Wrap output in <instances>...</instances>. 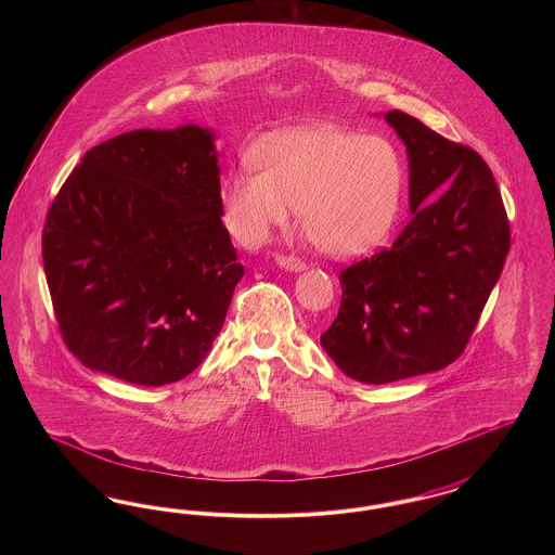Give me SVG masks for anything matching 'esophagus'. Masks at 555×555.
Masks as SVG:
<instances>
[{
	"mask_svg": "<svg viewBox=\"0 0 555 555\" xmlns=\"http://www.w3.org/2000/svg\"><path fill=\"white\" fill-rule=\"evenodd\" d=\"M274 262L281 266V268L289 270V272H299V270L306 268L304 260H299L297 256H285V254H276V256H274Z\"/></svg>",
	"mask_w": 555,
	"mask_h": 555,
	"instance_id": "1",
	"label": "esophagus"
}]
</instances>
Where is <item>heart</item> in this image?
<instances>
[{
    "label": "heart",
    "mask_w": 555,
    "mask_h": 555,
    "mask_svg": "<svg viewBox=\"0 0 555 555\" xmlns=\"http://www.w3.org/2000/svg\"><path fill=\"white\" fill-rule=\"evenodd\" d=\"M256 170L222 185L224 220L243 243H258L295 206L299 224L331 256L376 247L396 222L405 168L387 134L333 125L276 132L256 150Z\"/></svg>",
    "instance_id": "obj_1"
}]
</instances>
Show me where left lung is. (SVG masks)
<instances>
[{
    "mask_svg": "<svg viewBox=\"0 0 555 555\" xmlns=\"http://www.w3.org/2000/svg\"><path fill=\"white\" fill-rule=\"evenodd\" d=\"M385 120L408 150L412 220L389 249L341 270L339 314L320 335L333 362L369 385L455 362L509 251L487 162L401 109Z\"/></svg>",
    "mask_w": 555,
    "mask_h": 555,
    "instance_id": "8db88e82",
    "label": "left lung"
}]
</instances>
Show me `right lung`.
I'll list each match as a JSON object with an SVG mask.
<instances>
[{"instance_id": "1", "label": "right lung", "mask_w": 555, "mask_h": 555, "mask_svg": "<svg viewBox=\"0 0 555 555\" xmlns=\"http://www.w3.org/2000/svg\"><path fill=\"white\" fill-rule=\"evenodd\" d=\"M218 172L208 129H141L91 147L57 191L43 268L87 369L159 387L208 356L245 274Z\"/></svg>"}]
</instances>
